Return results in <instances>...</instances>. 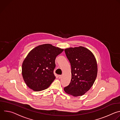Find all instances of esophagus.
Returning <instances> with one entry per match:
<instances>
[{
  "label": "esophagus",
  "mask_w": 120,
  "mask_h": 120,
  "mask_svg": "<svg viewBox=\"0 0 120 120\" xmlns=\"http://www.w3.org/2000/svg\"><path fill=\"white\" fill-rule=\"evenodd\" d=\"M58 77H59V79H61V78H62V75H58Z\"/></svg>",
  "instance_id": "34e87169"
}]
</instances>
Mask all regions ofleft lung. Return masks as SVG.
Here are the masks:
<instances>
[{"instance_id": "8db88e82", "label": "left lung", "mask_w": 120, "mask_h": 120, "mask_svg": "<svg viewBox=\"0 0 120 120\" xmlns=\"http://www.w3.org/2000/svg\"><path fill=\"white\" fill-rule=\"evenodd\" d=\"M64 51L71 64L72 78L64 91L74 96H82L91 88L97 77L96 59L89 49L81 46Z\"/></svg>"}]
</instances>
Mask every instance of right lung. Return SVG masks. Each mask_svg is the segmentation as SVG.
Returning <instances> with one entry per match:
<instances>
[{
  "label": "right lung",
  "mask_w": 120,
  "mask_h": 120,
  "mask_svg": "<svg viewBox=\"0 0 120 120\" xmlns=\"http://www.w3.org/2000/svg\"><path fill=\"white\" fill-rule=\"evenodd\" d=\"M63 51V49L46 44L30 51L22 67L23 79L29 88L40 91L50 86L56 78L54 74L56 58Z\"/></svg>",
  "instance_id": "obj_1"
}]
</instances>
